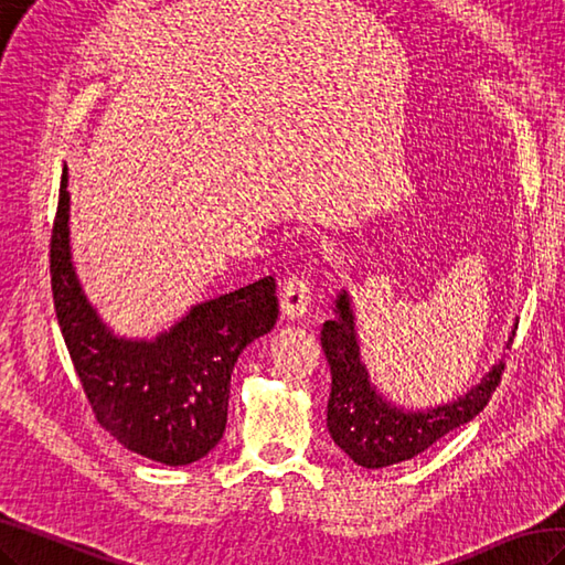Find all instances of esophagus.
<instances>
[{"label":"esophagus","mask_w":565,"mask_h":565,"mask_svg":"<svg viewBox=\"0 0 565 565\" xmlns=\"http://www.w3.org/2000/svg\"><path fill=\"white\" fill-rule=\"evenodd\" d=\"M311 305L309 297V282L305 278H290L285 282L280 292V311L287 321H299L307 316Z\"/></svg>","instance_id":"34e87169"}]
</instances>
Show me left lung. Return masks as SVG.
<instances>
[{"label":"left lung","instance_id":"obj_1","mask_svg":"<svg viewBox=\"0 0 565 565\" xmlns=\"http://www.w3.org/2000/svg\"><path fill=\"white\" fill-rule=\"evenodd\" d=\"M333 313V321H326L321 330V348L330 366V397L326 407L328 434L338 448L366 470L417 458L438 438L472 422L499 386L503 362L493 364L479 383L458 395L456 401L434 407H405L393 403L371 381L362 360L354 301L348 290L338 292ZM515 326L518 323L508 330L505 348L513 342Z\"/></svg>","mask_w":565,"mask_h":565}]
</instances>
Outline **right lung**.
<instances>
[{
    "label": "right lung",
    "instance_id": "obj_1",
    "mask_svg": "<svg viewBox=\"0 0 565 565\" xmlns=\"http://www.w3.org/2000/svg\"><path fill=\"white\" fill-rule=\"evenodd\" d=\"M66 164L54 217L50 273L66 350L103 429L131 452L170 467L191 465L220 444L230 379L242 350L278 319L268 278L199 301L153 338L117 333L88 299L72 258Z\"/></svg>",
    "mask_w": 565,
    "mask_h": 565
}]
</instances>
